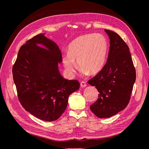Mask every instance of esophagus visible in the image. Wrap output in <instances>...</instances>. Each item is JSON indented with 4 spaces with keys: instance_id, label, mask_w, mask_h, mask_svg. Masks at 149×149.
<instances>
[{
    "instance_id": "esophagus-1",
    "label": "esophagus",
    "mask_w": 149,
    "mask_h": 149,
    "mask_svg": "<svg viewBox=\"0 0 149 149\" xmlns=\"http://www.w3.org/2000/svg\"><path fill=\"white\" fill-rule=\"evenodd\" d=\"M80 86H81L82 88H84V87H86V82H80Z\"/></svg>"
}]
</instances>
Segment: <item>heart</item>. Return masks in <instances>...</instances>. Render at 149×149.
Segmentation results:
<instances>
[{"label":"heart","mask_w":149,"mask_h":149,"mask_svg":"<svg viewBox=\"0 0 149 149\" xmlns=\"http://www.w3.org/2000/svg\"><path fill=\"white\" fill-rule=\"evenodd\" d=\"M109 51L107 38L102 34H86L73 40L68 45L67 54L62 62L66 71L74 76L77 69L74 61L84 75L99 72L106 64Z\"/></svg>","instance_id":"obj_1"}]
</instances>
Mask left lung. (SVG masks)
I'll return each instance as SVG.
<instances>
[{"label":"left lung","instance_id":"8db88e82","mask_svg":"<svg viewBox=\"0 0 149 149\" xmlns=\"http://www.w3.org/2000/svg\"><path fill=\"white\" fill-rule=\"evenodd\" d=\"M105 31L110 40L108 60L103 69L88 81L99 92L98 98L90 108L100 118H110L126 108L136 79L127 45L118 33Z\"/></svg>","mask_w":149,"mask_h":149}]
</instances>
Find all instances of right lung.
Segmentation results:
<instances>
[{
  "label": "right lung",
  "instance_id": "obj_1",
  "mask_svg": "<svg viewBox=\"0 0 149 149\" xmlns=\"http://www.w3.org/2000/svg\"><path fill=\"white\" fill-rule=\"evenodd\" d=\"M61 62L58 45L41 33L22 46L13 66L19 102L41 120L59 118L67 108L69 96L80 88L78 80L65 79L60 74L58 65Z\"/></svg>",
  "mask_w": 149,
  "mask_h": 149
}]
</instances>
